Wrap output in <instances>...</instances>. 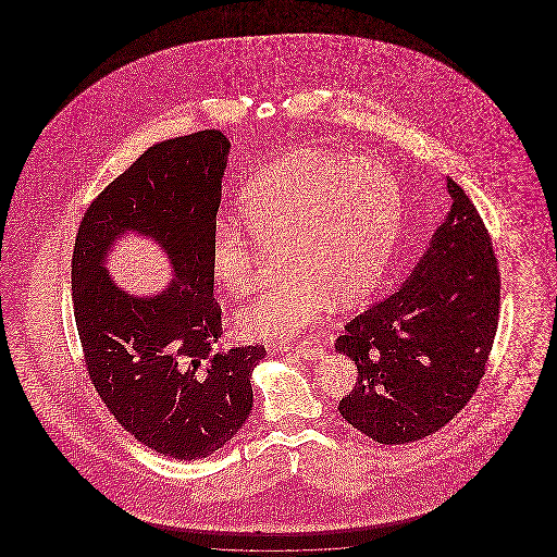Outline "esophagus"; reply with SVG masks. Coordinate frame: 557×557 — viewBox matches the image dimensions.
Returning <instances> with one entry per match:
<instances>
[{
  "instance_id": "obj_1",
  "label": "esophagus",
  "mask_w": 557,
  "mask_h": 557,
  "mask_svg": "<svg viewBox=\"0 0 557 557\" xmlns=\"http://www.w3.org/2000/svg\"><path fill=\"white\" fill-rule=\"evenodd\" d=\"M292 350L302 357V359H319L323 355V346L318 343H311V341H305L300 345L292 346Z\"/></svg>"
}]
</instances>
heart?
Returning <instances> with one entry per match:
<instances>
[{
    "label": "heart",
    "mask_w": 557,
    "mask_h": 557,
    "mask_svg": "<svg viewBox=\"0 0 557 557\" xmlns=\"http://www.w3.org/2000/svg\"><path fill=\"white\" fill-rule=\"evenodd\" d=\"M248 234L219 221L209 265L223 290L259 288L267 257L288 275L238 315L255 341L286 343L334 302L355 305L377 284L393 255L400 221L397 177L380 160L302 150L267 166L238 200Z\"/></svg>",
    "instance_id": "heart-1"
}]
</instances>
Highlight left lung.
Listing matches in <instances>:
<instances>
[{"label":"left lung","mask_w":557,"mask_h":557,"mask_svg":"<svg viewBox=\"0 0 557 557\" xmlns=\"http://www.w3.org/2000/svg\"><path fill=\"white\" fill-rule=\"evenodd\" d=\"M447 189L449 212L409 277L336 341L359 373L338 409L380 445L413 443L450 422L476 393L497 334L491 236L466 191L453 180Z\"/></svg>","instance_id":"left-lung-1"}]
</instances>
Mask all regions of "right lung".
Returning <instances> with one entry per match:
<instances>
[{"instance_id":"add662e5","label":"right lung","mask_w":557,"mask_h":557,"mask_svg":"<svg viewBox=\"0 0 557 557\" xmlns=\"http://www.w3.org/2000/svg\"><path fill=\"white\" fill-rule=\"evenodd\" d=\"M230 139L216 129L148 148L83 214L73 250V307L85 368L108 411L141 445L180 461L223 449L252 411L250 373L265 346L219 350L221 307L209 246ZM127 231L154 238L176 277L135 297L107 275Z\"/></svg>"}]
</instances>
